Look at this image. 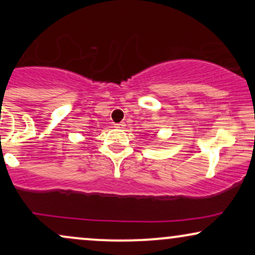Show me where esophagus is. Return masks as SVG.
I'll use <instances>...</instances> for the list:
<instances>
[{"label":"esophagus","mask_w":255,"mask_h":255,"mask_svg":"<svg viewBox=\"0 0 255 255\" xmlns=\"http://www.w3.org/2000/svg\"><path fill=\"white\" fill-rule=\"evenodd\" d=\"M125 122H120V124L115 125V128H125Z\"/></svg>","instance_id":"esophagus-1"}]
</instances>
